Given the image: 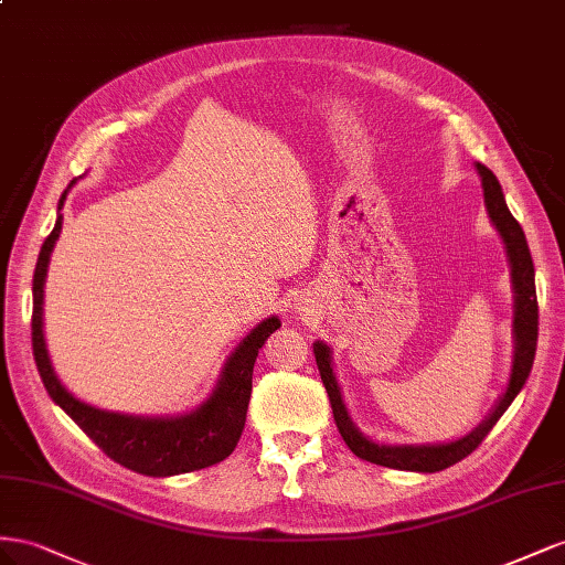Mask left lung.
Returning a JSON list of instances; mask_svg holds the SVG:
<instances>
[{"instance_id":"obj_1","label":"left lung","mask_w":565,"mask_h":565,"mask_svg":"<svg viewBox=\"0 0 565 565\" xmlns=\"http://www.w3.org/2000/svg\"><path fill=\"white\" fill-rule=\"evenodd\" d=\"M482 180V191H486V205L488 215L494 222L497 232L502 234L507 244V255L511 263V281H513V298H515V312H513V335H515V352H513V369L509 379V388L497 402L494 412L488 416L486 424H480L471 435L447 445H376L352 426L348 409L343 405L341 388H338L333 369H331V350L324 343H315V360L319 366V376L324 381V388L329 393V402L333 409V422L338 426V433L343 435L345 445L352 449V455H358L364 461H372L379 466H388V469L399 471H422V473H435L449 469V466L459 463L461 459L469 457L473 449L488 438V433L494 428V424L502 418V414L509 409L513 397L521 393L525 385L530 369L535 362V350H537V294H535V265L533 255H530L525 234L521 230L519 220L511 215L507 207L502 186H499L497 177L492 170H488L482 163L476 166Z\"/></svg>"}]
</instances>
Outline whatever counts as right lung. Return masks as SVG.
I'll list each match as a JSON object with an SVG mask.
<instances>
[{
    "label": "right lung",
    "mask_w": 565,
    "mask_h": 565,
    "mask_svg": "<svg viewBox=\"0 0 565 565\" xmlns=\"http://www.w3.org/2000/svg\"><path fill=\"white\" fill-rule=\"evenodd\" d=\"M63 201H66V191L61 193L58 211ZM61 220L63 217L58 215L52 234L44 238L35 265V277H32V354H35V364L46 393L87 433V438L106 457L135 473L153 478L180 476L207 469V466L227 459L246 426L257 352L265 345L269 333L281 327V321L277 317H269L244 338V343L227 360L215 393L196 412L177 418H141L89 407L85 402L75 399L56 379L42 333L44 277L50 255L61 234Z\"/></svg>",
    "instance_id": "add662e5"
}]
</instances>
